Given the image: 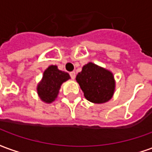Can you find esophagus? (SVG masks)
<instances>
[{
    "mask_svg": "<svg viewBox=\"0 0 152 152\" xmlns=\"http://www.w3.org/2000/svg\"><path fill=\"white\" fill-rule=\"evenodd\" d=\"M70 76H71V78L72 80H74L76 78V72H70Z\"/></svg>",
    "mask_w": 152,
    "mask_h": 152,
    "instance_id": "esophagus-1",
    "label": "esophagus"
}]
</instances>
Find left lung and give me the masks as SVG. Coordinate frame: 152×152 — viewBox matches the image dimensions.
<instances>
[{"instance_id":"8db88e82","label":"left lung","mask_w":152,"mask_h":152,"mask_svg":"<svg viewBox=\"0 0 152 152\" xmlns=\"http://www.w3.org/2000/svg\"><path fill=\"white\" fill-rule=\"evenodd\" d=\"M76 80L89 102L103 103L109 101L114 94L115 83L112 72L94 63L86 64Z\"/></svg>"}]
</instances>
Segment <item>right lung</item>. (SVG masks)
I'll return each mask as SVG.
<instances>
[{"label": "right lung", "mask_w": 152, "mask_h": 152, "mask_svg": "<svg viewBox=\"0 0 152 152\" xmlns=\"http://www.w3.org/2000/svg\"><path fill=\"white\" fill-rule=\"evenodd\" d=\"M69 74L58 69V66L51 65L44 72L43 77L37 86V94L43 102H53L59 92L63 82L69 80Z\"/></svg>", "instance_id": "obj_1"}]
</instances>
